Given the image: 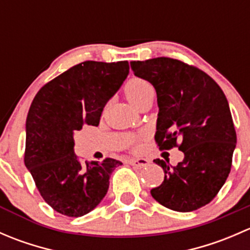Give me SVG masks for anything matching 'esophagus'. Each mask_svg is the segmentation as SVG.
I'll use <instances>...</instances> for the list:
<instances>
[{
    "label": "esophagus",
    "mask_w": 250,
    "mask_h": 250,
    "mask_svg": "<svg viewBox=\"0 0 250 250\" xmlns=\"http://www.w3.org/2000/svg\"><path fill=\"white\" fill-rule=\"evenodd\" d=\"M128 163L137 168H144L146 167V166H148L150 162H148V160H146V158H133V160L128 161Z\"/></svg>",
    "instance_id": "1"
}]
</instances>
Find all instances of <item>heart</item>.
<instances>
[{"mask_svg": "<svg viewBox=\"0 0 250 250\" xmlns=\"http://www.w3.org/2000/svg\"><path fill=\"white\" fill-rule=\"evenodd\" d=\"M123 93H125V97L129 100V103H132L135 107L140 109L144 103L152 99L153 88L151 83L146 80L133 77L125 84Z\"/></svg>", "mask_w": 250, "mask_h": 250, "instance_id": "obj_1", "label": "heart"}]
</instances>
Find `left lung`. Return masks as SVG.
<instances>
[{
	"label": "left lung",
	"instance_id": "obj_1",
	"mask_svg": "<svg viewBox=\"0 0 250 250\" xmlns=\"http://www.w3.org/2000/svg\"><path fill=\"white\" fill-rule=\"evenodd\" d=\"M130 66L157 93L158 148L184 152L175 167L169 160L153 161L163 168L165 180L151 195L172 210H196L213 201L232 167L237 137L228 99L209 75L180 60L160 57Z\"/></svg>",
	"mask_w": 250,
	"mask_h": 250
}]
</instances>
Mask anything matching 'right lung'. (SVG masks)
<instances>
[{
	"mask_svg": "<svg viewBox=\"0 0 250 250\" xmlns=\"http://www.w3.org/2000/svg\"><path fill=\"white\" fill-rule=\"evenodd\" d=\"M128 72V62L87 60L46 83L32 100L24 163L42 198L62 215L78 218L93 210L109 190L111 173L122 165L110 157L82 165L74 152V133L99 125Z\"/></svg>",
	"mask_w": 250,
	"mask_h": 250,
	"instance_id": "obj_1",
	"label": "right lung"
}]
</instances>
